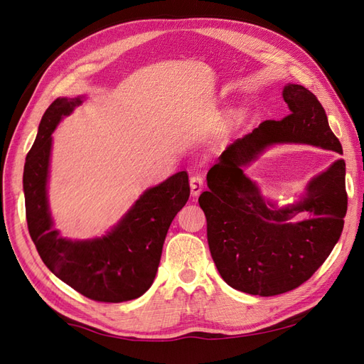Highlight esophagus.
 Instances as JSON below:
<instances>
[{
	"label": "esophagus",
	"mask_w": 364,
	"mask_h": 364,
	"mask_svg": "<svg viewBox=\"0 0 364 364\" xmlns=\"http://www.w3.org/2000/svg\"><path fill=\"white\" fill-rule=\"evenodd\" d=\"M190 188H191V194L196 197L199 196L200 191L203 190V178L200 174H193L190 178Z\"/></svg>",
	"instance_id": "34e87169"
}]
</instances>
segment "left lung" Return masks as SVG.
<instances>
[{
  "label": "left lung",
  "mask_w": 364,
  "mask_h": 364,
  "mask_svg": "<svg viewBox=\"0 0 364 364\" xmlns=\"http://www.w3.org/2000/svg\"><path fill=\"white\" fill-rule=\"evenodd\" d=\"M282 97L291 114L281 121H262L229 144L206 174L209 191L199 197L220 277L232 289L258 296L290 291L310 279L338 241L348 209L343 159L314 176L299 200L284 206L266 199L245 174L243 167L277 144L343 153L313 92L287 83ZM302 213L311 217L291 222Z\"/></svg>",
  "instance_id": "8db88e82"
}]
</instances>
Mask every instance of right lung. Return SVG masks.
Masks as SVG:
<instances>
[{
    "mask_svg": "<svg viewBox=\"0 0 364 364\" xmlns=\"http://www.w3.org/2000/svg\"><path fill=\"white\" fill-rule=\"evenodd\" d=\"M85 97H59L43 114L24 165L28 232L51 273L98 302H126L144 294L155 281L168 228L190 197L186 171L146 190L102 237L71 240L54 226L48 203L53 132Z\"/></svg>",
    "mask_w": 364,
    "mask_h": 364,
    "instance_id": "obj_1",
    "label": "right lung"
}]
</instances>
